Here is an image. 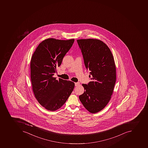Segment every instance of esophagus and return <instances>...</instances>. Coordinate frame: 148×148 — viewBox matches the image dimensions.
<instances>
[{"mask_svg":"<svg viewBox=\"0 0 148 148\" xmlns=\"http://www.w3.org/2000/svg\"><path fill=\"white\" fill-rule=\"evenodd\" d=\"M79 85V82L75 83V86H78V85Z\"/></svg>","mask_w":148,"mask_h":148,"instance_id":"obj_1","label":"esophagus"}]
</instances>
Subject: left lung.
I'll list each match as a JSON object with an SVG mask.
<instances>
[{"label":"left lung","mask_w":148,"mask_h":148,"mask_svg":"<svg viewBox=\"0 0 148 148\" xmlns=\"http://www.w3.org/2000/svg\"><path fill=\"white\" fill-rule=\"evenodd\" d=\"M91 82L82 84L84 93L79 99L85 108L92 113L101 111L108 103L116 80V66L108 47L94 39L77 40Z\"/></svg>","instance_id":"left-lung-1"}]
</instances>
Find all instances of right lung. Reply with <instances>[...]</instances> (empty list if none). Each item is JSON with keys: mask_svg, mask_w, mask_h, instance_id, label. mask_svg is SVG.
Masks as SVG:
<instances>
[{"mask_svg": "<svg viewBox=\"0 0 148 148\" xmlns=\"http://www.w3.org/2000/svg\"><path fill=\"white\" fill-rule=\"evenodd\" d=\"M75 40H45L39 44L30 62V77L35 97L49 111L61 108L73 91L75 83L53 77Z\"/></svg>", "mask_w": 148, "mask_h": 148, "instance_id": "right-lung-1", "label": "right lung"}]
</instances>
